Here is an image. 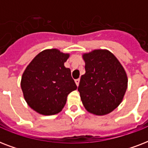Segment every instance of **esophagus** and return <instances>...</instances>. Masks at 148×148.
Listing matches in <instances>:
<instances>
[{"instance_id": "34e87169", "label": "esophagus", "mask_w": 148, "mask_h": 148, "mask_svg": "<svg viewBox=\"0 0 148 148\" xmlns=\"http://www.w3.org/2000/svg\"><path fill=\"white\" fill-rule=\"evenodd\" d=\"M75 83H76L77 86H78L79 83H80V79H76V80H75Z\"/></svg>"}]
</instances>
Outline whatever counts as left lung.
<instances>
[{
	"instance_id": "8db88e82",
	"label": "left lung",
	"mask_w": 148,
	"mask_h": 148,
	"mask_svg": "<svg viewBox=\"0 0 148 148\" xmlns=\"http://www.w3.org/2000/svg\"><path fill=\"white\" fill-rule=\"evenodd\" d=\"M85 74L78 86L84 108L96 115H105L121 103L127 88L124 67L112 53L95 50L84 53Z\"/></svg>"
}]
</instances>
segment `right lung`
<instances>
[{
    "mask_svg": "<svg viewBox=\"0 0 148 148\" xmlns=\"http://www.w3.org/2000/svg\"><path fill=\"white\" fill-rule=\"evenodd\" d=\"M69 58L58 49L45 50L34 58L21 77L25 101L33 110L43 115L61 111L67 95L76 90L71 70L64 67Z\"/></svg>",
    "mask_w": 148,
    "mask_h": 148,
    "instance_id": "add662e5",
    "label": "right lung"
}]
</instances>
